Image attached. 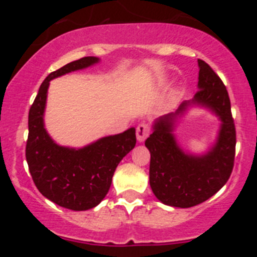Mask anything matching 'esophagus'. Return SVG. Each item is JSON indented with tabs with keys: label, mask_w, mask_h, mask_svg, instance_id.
Returning a JSON list of instances; mask_svg holds the SVG:
<instances>
[{
	"label": "esophagus",
	"mask_w": 257,
	"mask_h": 257,
	"mask_svg": "<svg viewBox=\"0 0 257 257\" xmlns=\"http://www.w3.org/2000/svg\"><path fill=\"white\" fill-rule=\"evenodd\" d=\"M149 133H150V131H149V126H148V124L141 123L138 126H137V129H136L137 139H138V142H141V143L148 138Z\"/></svg>",
	"instance_id": "34e87169"
}]
</instances>
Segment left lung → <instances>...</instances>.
<instances>
[{"mask_svg":"<svg viewBox=\"0 0 257 257\" xmlns=\"http://www.w3.org/2000/svg\"><path fill=\"white\" fill-rule=\"evenodd\" d=\"M198 64L199 90L194 99L158 118L145 141L150 152V188L158 200L175 208H191L208 200L226 184L234 168L236 131L226 87L208 63L198 59ZM193 104L208 107L222 120L217 143L203 156L184 153L172 134L175 119Z\"/></svg>","mask_w":257,"mask_h":257,"instance_id":"8db88e82","label":"left lung"}]
</instances>
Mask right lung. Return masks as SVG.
<instances>
[{
	"label": "right lung",
	"mask_w": 257,
	"mask_h": 257,
	"mask_svg": "<svg viewBox=\"0 0 257 257\" xmlns=\"http://www.w3.org/2000/svg\"><path fill=\"white\" fill-rule=\"evenodd\" d=\"M98 62L97 57H83L49 73L28 113L26 159L33 183L43 196L74 211L94 208L104 199L115 168L137 143L136 129L129 128L74 149L54 143L45 129L43 114L49 82Z\"/></svg>",
	"instance_id": "add662e5"
}]
</instances>
